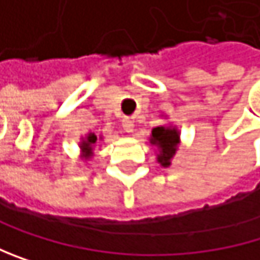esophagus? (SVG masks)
Wrapping results in <instances>:
<instances>
[{"mask_svg": "<svg viewBox=\"0 0 260 260\" xmlns=\"http://www.w3.org/2000/svg\"><path fill=\"white\" fill-rule=\"evenodd\" d=\"M122 128H124V132H125V133H132V132L135 130V124H133V121H132L130 118L122 119Z\"/></svg>", "mask_w": 260, "mask_h": 260, "instance_id": "34e87169", "label": "esophagus"}]
</instances>
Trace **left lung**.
<instances>
[{
  "instance_id": "left-lung-1",
  "label": "left lung",
  "mask_w": 260,
  "mask_h": 260,
  "mask_svg": "<svg viewBox=\"0 0 260 260\" xmlns=\"http://www.w3.org/2000/svg\"><path fill=\"white\" fill-rule=\"evenodd\" d=\"M164 119H167V116H164ZM149 141L152 147H155L158 164L162 167H169L172 164V159L177 155L178 147L181 144V133L177 125L164 124L152 130Z\"/></svg>"
}]
</instances>
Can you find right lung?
<instances>
[{
    "instance_id": "1",
    "label": "right lung",
    "mask_w": 260,
    "mask_h": 260,
    "mask_svg": "<svg viewBox=\"0 0 260 260\" xmlns=\"http://www.w3.org/2000/svg\"><path fill=\"white\" fill-rule=\"evenodd\" d=\"M98 139H102V138L101 136L98 138L93 132H89V133H86L85 136L80 138V141H79V150L82 152L80 159L89 161L94 156V147L98 144Z\"/></svg>"
}]
</instances>
